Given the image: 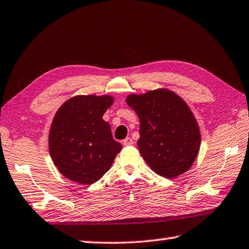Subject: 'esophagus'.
I'll use <instances>...</instances> for the list:
<instances>
[{
  "instance_id": "34e87169",
  "label": "esophagus",
  "mask_w": 249,
  "mask_h": 249,
  "mask_svg": "<svg viewBox=\"0 0 249 249\" xmlns=\"http://www.w3.org/2000/svg\"><path fill=\"white\" fill-rule=\"evenodd\" d=\"M133 143H134V141H133V139H131L130 137H127V138H125L123 140V144L124 145H131Z\"/></svg>"
}]
</instances>
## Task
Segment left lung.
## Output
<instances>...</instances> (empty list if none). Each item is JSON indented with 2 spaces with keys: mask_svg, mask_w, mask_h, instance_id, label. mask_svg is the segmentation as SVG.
Segmentation results:
<instances>
[{
  "mask_svg": "<svg viewBox=\"0 0 249 249\" xmlns=\"http://www.w3.org/2000/svg\"><path fill=\"white\" fill-rule=\"evenodd\" d=\"M127 104L140 121L138 148L154 173L174 179L191 168L201 133L191 109L181 97L166 89L131 94Z\"/></svg>",
  "mask_w": 249,
  "mask_h": 249,
  "instance_id": "left-lung-1",
  "label": "left lung"
}]
</instances>
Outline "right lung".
I'll use <instances>...</instances> for the list:
<instances>
[{"label": "right lung", "instance_id": "right-lung-1", "mask_svg": "<svg viewBox=\"0 0 249 249\" xmlns=\"http://www.w3.org/2000/svg\"><path fill=\"white\" fill-rule=\"evenodd\" d=\"M109 95H79L53 116L48 148L53 164L71 181L91 184L110 169L122 144L112 137L102 115L113 104Z\"/></svg>", "mask_w": 249, "mask_h": 249}]
</instances>
